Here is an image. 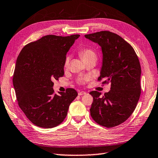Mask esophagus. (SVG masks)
I'll return each instance as SVG.
<instances>
[{"instance_id": "obj_1", "label": "esophagus", "mask_w": 158, "mask_h": 158, "mask_svg": "<svg viewBox=\"0 0 158 158\" xmlns=\"http://www.w3.org/2000/svg\"><path fill=\"white\" fill-rule=\"evenodd\" d=\"M86 94V92L85 91H79L78 92V95L79 96H83V95H85Z\"/></svg>"}]
</instances>
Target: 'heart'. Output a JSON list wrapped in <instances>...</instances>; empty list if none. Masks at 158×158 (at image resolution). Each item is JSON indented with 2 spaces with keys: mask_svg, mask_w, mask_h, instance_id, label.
Instances as JSON below:
<instances>
[{
  "mask_svg": "<svg viewBox=\"0 0 158 158\" xmlns=\"http://www.w3.org/2000/svg\"><path fill=\"white\" fill-rule=\"evenodd\" d=\"M79 53H80V56H81L83 61L85 60H87V59L91 58H97L96 52H95L94 50L89 48H85V49H82ZM69 56H67L64 61V67H67L68 65H69ZM89 78L87 76L80 77V78H78V81L79 82V83H80V84H85V82L89 81Z\"/></svg>",
  "mask_w": 158,
  "mask_h": 158,
  "instance_id": "heart-1",
  "label": "heart"
}]
</instances>
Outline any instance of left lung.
Here are the masks:
<instances>
[{
    "label": "left lung",
    "mask_w": 158,
    "mask_h": 158,
    "mask_svg": "<svg viewBox=\"0 0 158 158\" xmlns=\"http://www.w3.org/2000/svg\"><path fill=\"white\" fill-rule=\"evenodd\" d=\"M101 47L102 66L98 80L111 83V90L101 97L93 91L90 113L101 126L114 127L123 123L133 114L141 94V67L138 56L130 44L109 31L85 35Z\"/></svg>",
    "instance_id": "obj_1"
}]
</instances>
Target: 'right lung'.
Returning <instances> with one entry per match:
<instances>
[{"instance_id":"right-lung-1","label":"right lung","mask_w":158,"mask_h":158,"mask_svg":"<svg viewBox=\"0 0 158 158\" xmlns=\"http://www.w3.org/2000/svg\"><path fill=\"white\" fill-rule=\"evenodd\" d=\"M79 34L47 35L23 47L17 58L13 85L18 104L33 124L53 128L62 123L78 96L74 89L54 94V80L64 76L67 53Z\"/></svg>"}]
</instances>
